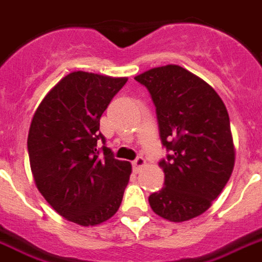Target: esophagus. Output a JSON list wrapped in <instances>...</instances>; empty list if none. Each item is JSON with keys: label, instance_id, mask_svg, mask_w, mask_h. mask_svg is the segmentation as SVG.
Segmentation results:
<instances>
[{"label": "esophagus", "instance_id": "esophagus-1", "mask_svg": "<svg viewBox=\"0 0 262 262\" xmlns=\"http://www.w3.org/2000/svg\"><path fill=\"white\" fill-rule=\"evenodd\" d=\"M145 166H146V160H145L143 157H138L137 160L133 161V167H134V171H135V172H138V171Z\"/></svg>", "mask_w": 262, "mask_h": 262}]
</instances>
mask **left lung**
<instances>
[{
	"label": "left lung",
	"mask_w": 262,
	"mask_h": 262,
	"mask_svg": "<svg viewBox=\"0 0 262 262\" xmlns=\"http://www.w3.org/2000/svg\"><path fill=\"white\" fill-rule=\"evenodd\" d=\"M150 92L163 145L164 186L149 196L157 215L189 221L210 208L231 178L235 146L228 110L213 86L177 64L135 77Z\"/></svg>",
	"instance_id": "8db88e82"
}]
</instances>
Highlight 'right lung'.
I'll return each instance as SVG.
<instances>
[{
  "instance_id": "add662e5",
  "label": "right lung",
  "mask_w": 262,
  "mask_h": 262,
  "mask_svg": "<svg viewBox=\"0 0 262 262\" xmlns=\"http://www.w3.org/2000/svg\"><path fill=\"white\" fill-rule=\"evenodd\" d=\"M127 77L73 72L45 95L31 120L27 149L35 186L55 211L81 227L117 213L131 176L99 131V120Z\"/></svg>"
}]
</instances>
